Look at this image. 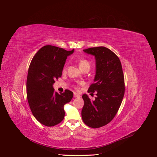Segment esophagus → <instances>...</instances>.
Returning a JSON list of instances; mask_svg holds the SVG:
<instances>
[{
    "instance_id": "34e87169",
    "label": "esophagus",
    "mask_w": 157,
    "mask_h": 157,
    "mask_svg": "<svg viewBox=\"0 0 157 157\" xmlns=\"http://www.w3.org/2000/svg\"><path fill=\"white\" fill-rule=\"evenodd\" d=\"M74 97L75 98H80V95L78 94H77V93H74Z\"/></svg>"
}]
</instances>
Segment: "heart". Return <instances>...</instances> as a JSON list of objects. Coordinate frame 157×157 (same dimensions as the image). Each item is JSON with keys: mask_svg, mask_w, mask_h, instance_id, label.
Listing matches in <instances>:
<instances>
[{"mask_svg": "<svg viewBox=\"0 0 157 157\" xmlns=\"http://www.w3.org/2000/svg\"><path fill=\"white\" fill-rule=\"evenodd\" d=\"M84 67H90V63L86 60H81L79 63V67L82 68Z\"/></svg>", "mask_w": 157, "mask_h": 157, "instance_id": "b5f03b06", "label": "heart"}]
</instances>
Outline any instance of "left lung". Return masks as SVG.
<instances>
[{
	"label": "left lung",
	"mask_w": 157,
	"mask_h": 157,
	"mask_svg": "<svg viewBox=\"0 0 157 157\" xmlns=\"http://www.w3.org/2000/svg\"><path fill=\"white\" fill-rule=\"evenodd\" d=\"M83 51L94 56L96 60L94 83L88 92H97V97L91 101L86 94L82 95L84 105L82 118L89 127L98 128L110 122L118 112L124 94V75L119 58L106 47H94Z\"/></svg>",
	"instance_id": "left-lung-1"
}]
</instances>
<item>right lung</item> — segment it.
<instances>
[{
	"label": "right lung",
	"instance_id": "add662e5",
	"mask_svg": "<svg viewBox=\"0 0 157 157\" xmlns=\"http://www.w3.org/2000/svg\"><path fill=\"white\" fill-rule=\"evenodd\" d=\"M67 51L54 46H44L36 52L29 65L27 78V96L33 116L42 124L54 126L63 121L64 105L71 101L73 93L69 90L54 91L55 80L61 77L67 57Z\"/></svg>",
	"mask_w": 157,
	"mask_h": 157
}]
</instances>
